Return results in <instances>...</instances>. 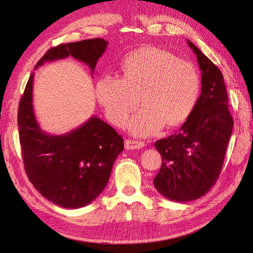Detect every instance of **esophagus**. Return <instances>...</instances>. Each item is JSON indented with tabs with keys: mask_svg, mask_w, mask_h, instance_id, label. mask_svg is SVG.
I'll list each match as a JSON object with an SVG mask.
<instances>
[{
	"mask_svg": "<svg viewBox=\"0 0 253 253\" xmlns=\"http://www.w3.org/2000/svg\"><path fill=\"white\" fill-rule=\"evenodd\" d=\"M144 147L143 141H137L131 140V139H127L125 141V148L127 150H135V149H141Z\"/></svg>",
	"mask_w": 253,
	"mask_h": 253,
	"instance_id": "34e87169",
	"label": "esophagus"
}]
</instances>
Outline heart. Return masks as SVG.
<instances>
[{
	"mask_svg": "<svg viewBox=\"0 0 253 253\" xmlns=\"http://www.w3.org/2000/svg\"><path fill=\"white\" fill-rule=\"evenodd\" d=\"M123 77L105 74L95 84V95L107 118L123 126L139 102L142 106L129 122L136 136L157 133L165 126L185 123L200 94V76L191 63L155 46L129 53L122 63Z\"/></svg>",
	"mask_w": 253,
	"mask_h": 253,
	"instance_id": "heart-1",
	"label": "heart"
}]
</instances>
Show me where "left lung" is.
I'll list each match as a JSON object with an SVG mask.
<instances>
[{
    "label": "left lung",
    "instance_id": "1",
    "mask_svg": "<svg viewBox=\"0 0 253 253\" xmlns=\"http://www.w3.org/2000/svg\"><path fill=\"white\" fill-rule=\"evenodd\" d=\"M188 44L202 72L201 94L179 131L154 143L163 162L153 184L177 202L196 200L215 184L234 126L222 72L192 42Z\"/></svg>",
    "mask_w": 253,
    "mask_h": 253
}]
</instances>
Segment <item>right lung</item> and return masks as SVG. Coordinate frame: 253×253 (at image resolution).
<instances>
[{"instance_id": "right-lung-1", "label": "right lung", "mask_w": 253, "mask_h": 253, "mask_svg": "<svg viewBox=\"0 0 253 253\" xmlns=\"http://www.w3.org/2000/svg\"><path fill=\"white\" fill-rule=\"evenodd\" d=\"M107 41L101 38L52 47L37 63L73 56L93 73ZM34 73L18 107L19 141L26 174L47 200L62 208L77 209L92 202L109 181L113 164L124 150V139L99 117L60 136L49 135L38 124L32 106Z\"/></svg>"}]
</instances>
